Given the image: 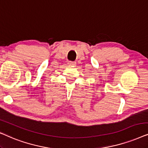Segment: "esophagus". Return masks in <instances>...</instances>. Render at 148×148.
I'll return each mask as SVG.
<instances>
[{
    "label": "esophagus",
    "mask_w": 148,
    "mask_h": 148,
    "mask_svg": "<svg viewBox=\"0 0 148 148\" xmlns=\"http://www.w3.org/2000/svg\"><path fill=\"white\" fill-rule=\"evenodd\" d=\"M68 64L70 65V66H75L76 62H72V61H69L68 62Z\"/></svg>",
    "instance_id": "obj_1"
}]
</instances>
